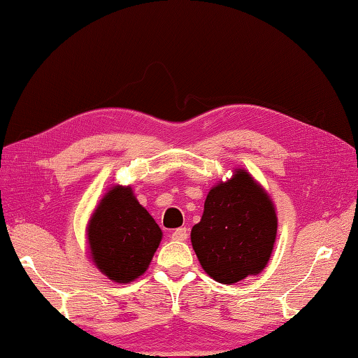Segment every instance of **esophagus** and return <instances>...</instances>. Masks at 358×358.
I'll use <instances>...</instances> for the list:
<instances>
[{
	"instance_id": "34e87169",
	"label": "esophagus",
	"mask_w": 358,
	"mask_h": 358,
	"mask_svg": "<svg viewBox=\"0 0 358 358\" xmlns=\"http://www.w3.org/2000/svg\"><path fill=\"white\" fill-rule=\"evenodd\" d=\"M187 236H189V234H187V229L185 227L176 229L174 232L171 234V238L173 240H178V241H185Z\"/></svg>"
}]
</instances>
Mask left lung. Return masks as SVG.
I'll return each instance as SVG.
<instances>
[{"label":"left lung","mask_w":358,"mask_h":358,"mask_svg":"<svg viewBox=\"0 0 358 358\" xmlns=\"http://www.w3.org/2000/svg\"><path fill=\"white\" fill-rule=\"evenodd\" d=\"M277 235V214L251 176L240 169L210 190L201 221L192 229V246L205 272L230 285L267 266Z\"/></svg>","instance_id":"8db88e82"}]
</instances>
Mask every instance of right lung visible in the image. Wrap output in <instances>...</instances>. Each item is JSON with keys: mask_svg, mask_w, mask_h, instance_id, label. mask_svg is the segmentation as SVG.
Here are the masks:
<instances>
[{"mask_svg": "<svg viewBox=\"0 0 358 358\" xmlns=\"http://www.w3.org/2000/svg\"><path fill=\"white\" fill-rule=\"evenodd\" d=\"M92 259L101 272L118 283L133 282L145 272L162 241V230L131 187H113L102 198L87 225Z\"/></svg>", "mask_w": 358, "mask_h": 358, "instance_id": "add662e5", "label": "right lung"}]
</instances>
